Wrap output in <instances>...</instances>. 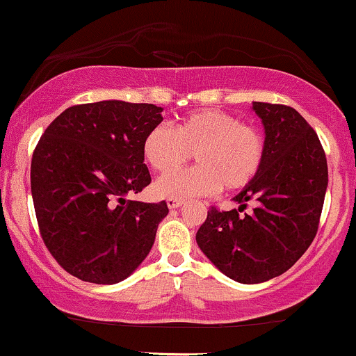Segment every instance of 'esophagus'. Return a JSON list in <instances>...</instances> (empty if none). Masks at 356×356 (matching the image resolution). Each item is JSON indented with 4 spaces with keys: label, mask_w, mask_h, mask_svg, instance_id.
I'll use <instances>...</instances> for the list:
<instances>
[{
    "label": "esophagus",
    "mask_w": 356,
    "mask_h": 356,
    "mask_svg": "<svg viewBox=\"0 0 356 356\" xmlns=\"http://www.w3.org/2000/svg\"><path fill=\"white\" fill-rule=\"evenodd\" d=\"M167 206H169V209H177V207L182 206V201H181V199L169 197V199H167Z\"/></svg>",
    "instance_id": "1"
}]
</instances>
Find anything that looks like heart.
<instances>
[{
    "label": "heart",
    "mask_w": 356,
    "mask_h": 356,
    "mask_svg": "<svg viewBox=\"0 0 356 356\" xmlns=\"http://www.w3.org/2000/svg\"><path fill=\"white\" fill-rule=\"evenodd\" d=\"M192 153L198 167L159 179V195L184 201L211 195L222 186L227 191L244 189L263 169L266 140L257 127L243 124L224 110L207 108L181 117L174 130L155 125L142 142L145 162L162 175L180 168Z\"/></svg>",
    "instance_id": "heart-1"
}]
</instances>
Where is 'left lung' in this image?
Here are the masks:
<instances>
[{
    "label": "left lung",
    "instance_id": "obj_1",
    "mask_svg": "<svg viewBox=\"0 0 356 356\" xmlns=\"http://www.w3.org/2000/svg\"><path fill=\"white\" fill-rule=\"evenodd\" d=\"M266 155L254 182L234 197L239 209L212 206L195 241L219 271L244 284L283 275L305 254L320 224L328 165L320 138L295 108L254 102ZM248 202L251 215L240 212Z\"/></svg>",
    "mask_w": 356,
    "mask_h": 356
}]
</instances>
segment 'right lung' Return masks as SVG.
Returning a JSON list of instances; mask_svg holds the SVG:
<instances>
[{"label": "right lung", "instance_id": "add662e5", "mask_svg": "<svg viewBox=\"0 0 356 356\" xmlns=\"http://www.w3.org/2000/svg\"><path fill=\"white\" fill-rule=\"evenodd\" d=\"M152 104L104 100L73 105L47 127L31 159L40 234L72 276L115 284L152 248L165 201H127L150 184L142 142L162 122Z\"/></svg>", "mask_w": 356, "mask_h": 356}]
</instances>
